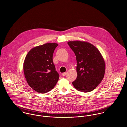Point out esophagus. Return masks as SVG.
I'll use <instances>...</instances> for the list:
<instances>
[{
  "label": "esophagus",
  "mask_w": 127,
  "mask_h": 127,
  "mask_svg": "<svg viewBox=\"0 0 127 127\" xmlns=\"http://www.w3.org/2000/svg\"><path fill=\"white\" fill-rule=\"evenodd\" d=\"M66 75V72H64V73H63L62 74V75H63V76H65Z\"/></svg>",
  "instance_id": "esophagus-1"
}]
</instances>
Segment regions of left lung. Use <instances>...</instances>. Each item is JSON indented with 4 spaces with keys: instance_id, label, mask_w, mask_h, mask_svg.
Listing matches in <instances>:
<instances>
[{
    "instance_id": "1",
    "label": "left lung",
    "mask_w": 127,
    "mask_h": 127,
    "mask_svg": "<svg viewBox=\"0 0 127 127\" xmlns=\"http://www.w3.org/2000/svg\"><path fill=\"white\" fill-rule=\"evenodd\" d=\"M67 44L75 53L77 62L78 76L72 82L73 86L81 92L93 91L104 78L105 63L101 54L87 42L69 41Z\"/></svg>"
}]
</instances>
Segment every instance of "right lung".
Here are the masks:
<instances>
[{"label": "right lung", "mask_w": 127, "mask_h": 127, "mask_svg": "<svg viewBox=\"0 0 127 127\" xmlns=\"http://www.w3.org/2000/svg\"><path fill=\"white\" fill-rule=\"evenodd\" d=\"M56 43H46L35 46L27 54L23 64L25 78L35 91L45 93L56 85L59 75L53 62V54Z\"/></svg>", "instance_id": "right-lung-1"}]
</instances>
